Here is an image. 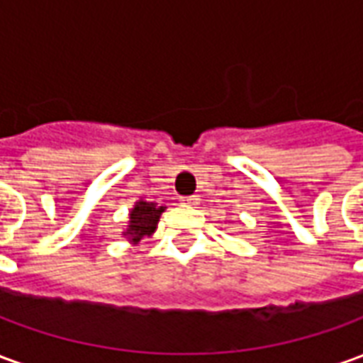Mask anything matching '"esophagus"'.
Masks as SVG:
<instances>
[{"label": "esophagus", "instance_id": "esophagus-1", "mask_svg": "<svg viewBox=\"0 0 363 363\" xmlns=\"http://www.w3.org/2000/svg\"><path fill=\"white\" fill-rule=\"evenodd\" d=\"M182 206H196L198 204V198L196 196H186L181 200Z\"/></svg>", "mask_w": 363, "mask_h": 363}]
</instances>
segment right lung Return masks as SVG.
Returning <instances> with one entry per match:
<instances>
[{"instance_id":"1","label":"right lung","mask_w":363,"mask_h":363,"mask_svg":"<svg viewBox=\"0 0 363 363\" xmlns=\"http://www.w3.org/2000/svg\"><path fill=\"white\" fill-rule=\"evenodd\" d=\"M163 212H165V206H155L153 202H143V200L135 202L130 212V223L124 235L132 243H138L143 237H150L157 229V221Z\"/></svg>"}]
</instances>
